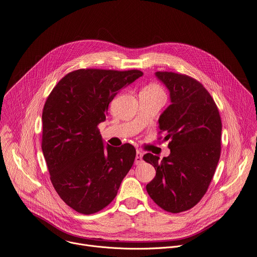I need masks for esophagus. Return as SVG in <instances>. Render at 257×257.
Instances as JSON below:
<instances>
[{"label": "esophagus", "mask_w": 257, "mask_h": 257, "mask_svg": "<svg viewBox=\"0 0 257 257\" xmlns=\"http://www.w3.org/2000/svg\"><path fill=\"white\" fill-rule=\"evenodd\" d=\"M143 162V153L139 150H137L136 153V160H135V164L136 165H140Z\"/></svg>", "instance_id": "1"}]
</instances>
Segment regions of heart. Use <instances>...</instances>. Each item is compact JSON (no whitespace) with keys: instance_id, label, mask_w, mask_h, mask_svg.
<instances>
[{"instance_id":"1","label":"heart","mask_w":257,"mask_h":257,"mask_svg":"<svg viewBox=\"0 0 257 257\" xmlns=\"http://www.w3.org/2000/svg\"><path fill=\"white\" fill-rule=\"evenodd\" d=\"M143 90L151 92V93H163V89L161 88V86L159 84H156V83H150Z\"/></svg>"}]
</instances>
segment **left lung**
Returning a JSON list of instances; mask_svg holds the SVG:
<instances>
[{
	"mask_svg": "<svg viewBox=\"0 0 257 257\" xmlns=\"http://www.w3.org/2000/svg\"><path fill=\"white\" fill-rule=\"evenodd\" d=\"M155 76L170 91L171 105L160 116L171 153L162 161L146 153L156 175L146 185L154 203L167 212L191 209L206 193L221 151L222 123L213 97L195 79L174 72Z\"/></svg>",
	"mask_w": 257,
	"mask_h": 257,
	"instance_id": "8db88e82",
	"label": "left lung"
}]
</instances>
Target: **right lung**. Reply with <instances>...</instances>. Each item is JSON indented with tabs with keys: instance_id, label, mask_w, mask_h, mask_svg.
<instances>
[{
	"instance_id": "obj_1",
	"label": "right lung",
	"mask_w": 257,
	"mask_h": 257,
	"mask_svg": "<svg viewBox=\"0 0 257 257\" xmlns=\"http://www.w3.org/2000/svg\"><path fill=\"white\" fill-rule=\"evenodd\" d=\"M142 75L139 70H76L47 97L42 151L54 189L78 213L89 215L107 207L134 164L135 147H105L97 125L106 120L118 91Z\"/></svg>"
}]
</instances>
